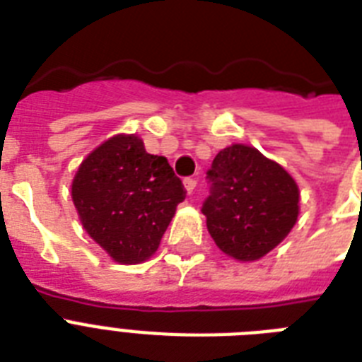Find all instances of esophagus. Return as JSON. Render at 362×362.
<instances>
[{
    "instance_id": "esophagus-1",
    "label": "esophagus",
    "mask_w": 362,
    "mask_h": 362,
    "mask_svg": "<svg viewBox=\"0 0 362 362\" xmlns=\"http://www.w3.org/2000/svg\"><path fill=\"white\" fill-rule=\"evenodd\" d=\"M184 187L187 189V193H193V189L197 187V180H195V178H186V180H184Z\"/></svg>"
}]
</instances>
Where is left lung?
Instances as JSON below:
<instances>
[{
    "label": "left lung",
    "mask_w": 362,
    "mask_h": 362,
    "mask_svg": "<svg viewBox=\"0 0 362 362\" xmlns=\"http://www.w3.org/2000/svg\"><path fill=\"white\" fill-rule=\"evenodd\" d=\"M203 203L216 246L238 261H257L289 235L298 216V187L281 165L246 144L223 148L206 173Z\"/></svg>",
    "instance_id": "8db88e82"
}]
</instances>
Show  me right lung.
<instances>
[{
  "instance_id": "obj_1",
  "label": "right lung",
  "mask_w": 362,
  "mask_h": 362,
  "mask_svg": "<svg viewBox=\"0 0 362 362\" xmlns=\"http://www.w3.org/2000/svg\"><path fill=\"white\" fill-rule=\"evenodd\" d=\"M71 195L88 235L116 263L135 264L156 253L186 189L167 158L116 135L82 161Z\"/></svg>"
}]
</instances>
